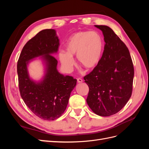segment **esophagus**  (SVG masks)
<instances>
[{
  "instance_id": "34e87169",
  "label": "esophagus",
  "mask_w": 149,
  "mask_h": 149,
  "mask_svg": "<svg viewBox=\"0 0 149 149\" xmlns=\"http://www.w3.org/2000/svg\"><path fill=\"white\" fill-rule=\"evenodd\" d=\"M77 81H78V83H82V82H83V79H82L81 78H78V79H77Z\"/></svg>"
}]
</instances>
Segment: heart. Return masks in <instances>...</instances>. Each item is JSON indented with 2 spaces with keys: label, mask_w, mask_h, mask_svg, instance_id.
<instances>
[{
  "label": "heart",
  "mask_w": 149,
  "mask_h": 149,
  "mask_svg": "<svg viewBox=\"0 0 149 149\" xmlns=\"http://www.w3.org/2000/svg\"><path fill=\"white\" fill-rule=\"evenodd\" d=\"M103 49L101 35L96 31H81L72 35L66 44V51L59 53L64 68L70 71L74 65L73 56L80 66L87 70L94 69L100 61Z\"/></svg>",
  "instance_id": "obj_1"
}]
</instances>
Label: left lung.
<instances>
[{
	"label": "left lung",
	"mask_w": 149,
	"mask_h": 149,
	"mask_svg": "<svg viewBox=\"0 0 149 149\" xmlns=\"http://www.w3.org/2000/svg\"><path fill=\"white\" fill-rule=\"evenodd\" d=\"M102 31L104 49L98 65L84 77L89 86L86 102L98 116L116 114L127 104L132 92L134 70L127 47L106 25H95Z\"/></svg>",
	"instance_id": "8db88e82"
}]
</instances>
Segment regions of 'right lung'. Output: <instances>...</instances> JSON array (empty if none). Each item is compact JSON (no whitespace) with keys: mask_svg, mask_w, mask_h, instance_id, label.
<instances>
[{"mask_svg":"<svg viewBox=\"0 0 149 149\" xmlns=\"http://www.w3.org/2000/svg\"><path fill=\"white\" fill-rule=\"evenodd\" d=\"M59 45L55 30H43L25 45L17 62L20 96L31 112L43 120L60 118L76 85V79L57 70L58 61L52 55L57 53ZM39 56L46 65V73L37 82L29 78L27 66L30 61Z\"/></svg>","mask_w":149,"mask_h":149,"instance_id":"obj_1","label":"right lung"}]
</instances>
